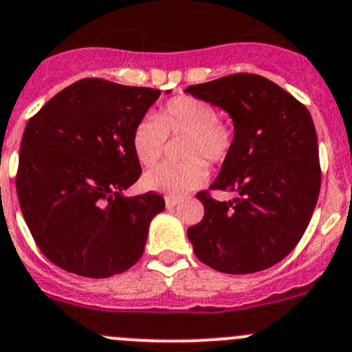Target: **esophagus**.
Listing matches in <instances>:
<instances>
[{
  "mask_svg": "<svg viewBox=\"0 0 352 352\" xmlns=\"http://www.w3.org/2000/svg\"><path fill=\"white\" fill-rule=\"evenodd\" d=\"M177 204H179V199H177V197H172V196L165 197V206L166 208H173V206H177Z\"/></svg>",
  "mask_w": 352,
  "mask_h": 352,
  "instance_id": "obj_1",
  "label": "esophagus"
}]
</instances>
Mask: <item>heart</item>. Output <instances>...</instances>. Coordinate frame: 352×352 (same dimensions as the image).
Masks as SVG:
<instances>
[{
	"instance_id": "obj_1",
	"label": "heart",
	"mask_w": 352,
	"mask_h": 352,
	"mask_svg": "<svg viewBox=\"0 0 352 352\" xmlns=\"http://www.w3.org/2000/svg\"><path fill=\"white\" fill-rule=\"evenodd\" d=\"M214 104L194 96L170 98L156 117H144L132 132V149L142 166L162 158L166 135H187L182 165L163 163L144 175L146 189L180 197L206 182V165L227 160L234 146V129L218 118Z\"/></svg>"
}]
</instances>
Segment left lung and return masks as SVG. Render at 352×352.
I'll return each instance as SVG.
<instances>
[{
	"mask_svg": "<svg viewBox=\"0 0 352 352\" xmlns=\"http://www.w3.org/2000/svg\"><path fill=\"white\" fill-rule=\"evenodd\" d=\"M186 93L227 111L234 146L211 190L237 192L217 201L196 194L204 217L187 228L199 261L218 272L267 270L298 245L322 184L318 139L309 111L280 85L256 74H234Z\"/></svg>",
	"mask_w": 352,
	"mask_h": 352,
	"instance_id": "1",
	"label": "left lung"
}]
</instances>
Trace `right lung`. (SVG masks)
Instances as JSON below:
<instances>
[{
    "label": "right lung",
    "instance_id": "1",
    "mask_svg": "<svg viewBox=\"0 0 352 352\" xmlns=\"http://www.w3.org/2000/svg\"><path fill=\"white\" fill-rule=\"evenodd\" d=\"M160 94L82 78L27 122L16 170L20 210L41 252L65 272L107 278L144 252L165 199L122 192L142 173L132 132Z\"/></svg>",
    "mask_w": 352,
    "mask_h": 352
}]
</instances>
